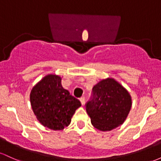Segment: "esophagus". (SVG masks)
Segmentation results:
<instances>
[{
    "mask_svg": "<svg viewBox=\"0 0 161 161\" xmlns=\"http://www.w3.org/2000/svg\"><path fill=\"white\" fill-rule=\"evenodd\" d=\"M79 101H80L81 104H82V105H83L85 104V97H82L79 98Z\"/></svg>",
    "mask_w": 161,
    "mask_h": 161,
    "instance_id": "esophagus-1",
    "label": "esophagus"
}]
</instances>
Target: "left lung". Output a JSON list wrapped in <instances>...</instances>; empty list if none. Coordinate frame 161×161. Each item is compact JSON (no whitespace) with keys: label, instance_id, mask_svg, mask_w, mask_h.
<instances>
[{"label":"left lung","instance_id":"8db88e82","mask_svg":"<svg viewBox=\"0 0 161 161\" xmlns=\"http://www.w3.org/2000/svg\"><path fill=\"white\" fill-rule=\"evenodd\" d=\"M132 107V99L125 88L114 79L101 80L92 88L86 104L92 124L101 131H110L122 125Z\"/></svg>","mask_w":161,"mask_h":161}]
</instances>
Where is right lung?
<instances>
[{"label": "right lung", "instance_id": "1", "mask_svg": "<svg viewBox=\"0 0 161 161\" xmlns=\"http://www.w3.org/2000/svg\"><path fill=\"white\" fill-rule=\"evenodd\" d=\"M30 102L35 115L44 126L62 130L68 126L80 101L64 89L59 75H47L32 88Z\"/></svg>", "mask_w": 161, "mask_h": 161}]
</instances>
